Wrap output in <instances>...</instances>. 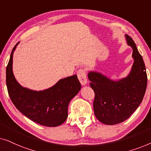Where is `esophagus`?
I'll return each instance as SVG.
<instances>
[{"label":"esophagus","mask_w":151,"mask_h":151,"mask_svg":"<svg viewBox=\"0 0 151 151\" xmlns=\"http://www.w3.org/2000/svg\"><path fill=\"white\" fill-rule=\"evenodd\" d=\"M77 76L78 79H79L80 83H81L82 85H86V83H87V79H86V72L84 69H80L79 71H78L77 73Z\"/></svg>","instance_id":"obj_1"}]
</instances>
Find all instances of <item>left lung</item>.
I'll return each instance as SVG.
<instances>
[{"label":"left lung","instance_id":"left-lung-1","mask_svg":"<svg viewBox=\"0 0 151 151\" xmlns=\"http://www.w3.org/2000/svg\"><path fill=\"white\" fill-rule=\"evenodd\" d=\"M125 38L127 45L133 49L134 60L127 77L113 80L97 71L88 73L90 86L95 93V115L100 122L107 125L117 124L129 118L141 104L147 86L142 56L133 39L127 34Z\"/></svg>","mask_w":151,"mask_h":151}]
</instances>
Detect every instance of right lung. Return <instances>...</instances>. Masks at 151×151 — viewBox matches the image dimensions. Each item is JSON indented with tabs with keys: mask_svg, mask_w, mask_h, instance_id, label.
I'll use <instances>...</instances> for the list:
<instances>
[{
	"mask_svg": "<svg viewBox=\"0 0 151 151\" xmlns=\"http://www.w3.org/2000/svg\"><path fill=\"white\" fill-rule=\"evenodd\" d=\"M12 49L6 68V84L12 102L20 112L34 122L45 127L61 125L68 117V106L81 88L76 75L60 79L56 84L42 91L23 87L13 73L14 52Z\"/></svg>",
	"mask_w": 151,
	"mask_h": 151,
	"instance_id": "obj_1",
	"label": "right lung"
}]
</instances>
